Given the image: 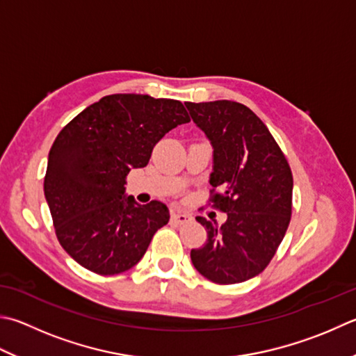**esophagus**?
<instances>
[{
  "mask_svg": "<svg viewBox=\"0 0 356 356\" xmlns=\"http://www.w3.org/2000/svg\"><path fill=\"white\" fill-rule=\"evenodd\" d=\"M172 220L178 225H184V223H187V221H191L192 217L189 216V213H184V212H173Z\"/></svg>",
  "mask_w": 356,
  "mask_h": 356,
  "instance_id": "34e87169",
  "label": "esophagus"
}]
</instances>
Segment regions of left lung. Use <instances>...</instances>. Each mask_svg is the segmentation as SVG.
<instances>
[{
    "mask_svg": "<svg viewBox=\"0 0 356 356\" xmlns=\"http://www.w3.org/2000/svg\"><path fill=\"white\" fill-rule=\"evenodd\" d=\"M191 118L211 140L209 183L226 221L197 217L206 243L191 251L197 271L216 284H240L265 270L284 240L291 217L293 175L266 125L232 100L186 102Z\"/></svg>",
    "mask_w": 356,
    "mask_h": 356,
    "instance_id": "8db88e82",
    "label": "left lung"
}]
</instances>
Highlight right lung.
I'll return each mask as SVG.
<instances>
[{"label": "right lung", "mask_w": 356, "mask_h": 356, "mask_svg": "<svg viewBox=\"0 0 356 356\" xmlns=\"http://www.w3.org/2000/svg\"><path fill=\"white\" fill-rule=\"evenodd\" d=\"M189 120L179 100L111 95L58 133L44 197L60 245L77 264L111 276L143 259L170 213L161 201L139 204L127 197V175L149 164L158 140Z\"/></svg>", "instance_id": "add662e5"}]
</instances>
